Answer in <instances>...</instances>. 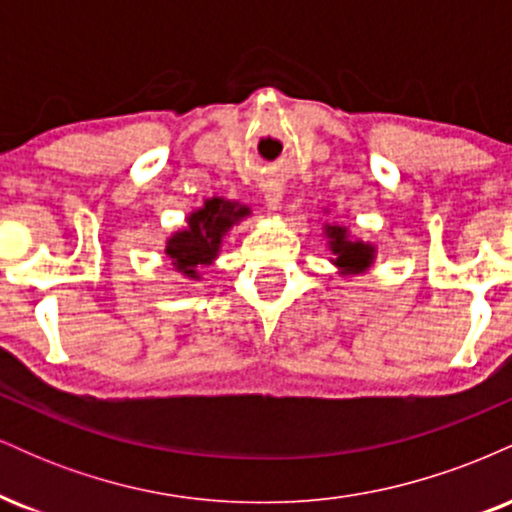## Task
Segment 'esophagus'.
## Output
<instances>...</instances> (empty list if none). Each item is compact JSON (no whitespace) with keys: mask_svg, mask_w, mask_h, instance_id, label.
Here are the masks:
<instances>
[{"mask_svg":"<svg viewBox=\"0 0 512 512\" xmlns=\"http://www.w3.org/2000/svg\"><path fill=\"white\" fill-rule=\"evenodd\" d=\"M262 192H264V202H267L269 209L279 207V204H281V195H284L279 185H267Z\"/></svg>","mask_w":512,"mask_h":512,"instance_id":"34e87169","label":"esophagus"}]
</instances>
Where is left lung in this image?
<instances>
[{"instance_id":"1","label":"left lung","mask_w":512,"mask_h":512,"mask_svg":"<svg viewBox=\"0 0 512 512\" xmlns=\"http://www.w3.org/2000/svg\"><path fill=\"white\" fill-rule=\"evenodd\" d=\"M325 233L327 238H330V250L337 255L334 264H337L339 269L358 274L373 264V245L363 243V240H349L344 226H327Z\"/></svg>"}]
</instances>
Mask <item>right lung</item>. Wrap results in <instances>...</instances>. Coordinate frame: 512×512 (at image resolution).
Listing matches in <instances>:
<instances>
[{"label": "right lung", "mask_w": 512, "mask_h": 512, "mask_svg": "<svg viewBox=\"0 0 512 512\" xmlns=\"http://www.w3.org/2000/svg\"><path fill=\"white\" fill-rule=\"evenodd\" d=\"M248 214L250 209L240 207L238 202H228L221 197L207 199L202 209L190 214L185 231H178L168 240L166 252L175 269L190 279H197V269L207 267L219 255L221 238L226 236L228 228Z\"/></svg>", "instance_id": "right-lung-1"}]
</instances>
